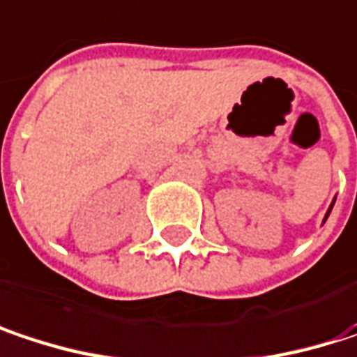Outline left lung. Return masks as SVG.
Masks as SVG:
<instances>
[{"instance_id":"1","label":"left lung","mask_w":357,"mask_h":357,"mask_svg":"<svg viewBox=\"0 0 357 357\" xmlns=\"http://www.w3.org/2000/svg\"><path fill=\"white\" fill-rule=\"evenodd\" d=\"M333 204H335V200H333ZM333 204L328 206V211H326V215H324V221H326V217H328V213H331V208H333Z\"/></svg>"}]
</instances>
